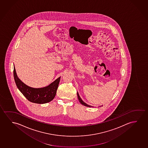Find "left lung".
I'll use <instances>...</instances> for the list:
<instances>
[{
  "label": "left lung",
  "instance_id": "8db88e82",
  "mask_svg": "<svg viewBox=\"0 0 148 148\" xmlns=\"http://www.w3.org/2000/svg\"><path fill=\"white\" fill-rule=\"evenodd\" d=\"M77 96H78V98L79 101L80 102V103L82 104V105H84V106H87V107H92V106H90V105H88V104H87L86 103H85V102H84V101L82 100V99L80 98V97L79 95V94L78 93V92H77Z\"/></svg>",
  "mask_w": 148,
  "mask_h": 148
}]
</instances>
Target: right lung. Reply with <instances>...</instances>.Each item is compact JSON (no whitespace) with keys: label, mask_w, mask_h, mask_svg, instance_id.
I'll return each instance as SVG.
<instances>
[{"label":"right lung","mask_w":148,"mask_h":148,"mask_svg":"<svg viewBox=\"0 0 148 148\" xmlns=\"http://www.w3.org/2000/svg\"><path fill=\"white\" fill-rule=\"evenodd\" d=\"M13 73L15 83L18 88L28 101L32 103L44 104L49 102L54 98L60 77L47 86L42 88H33L26 85L20 80L16 72L15 66Z\"/></svg>","instance_id":"1"}]
</instances>
